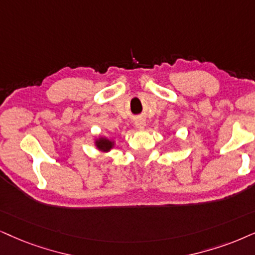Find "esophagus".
Wrapping results in <instances>:
<instances>
[{
	"instance_id": "obj_1",
	"label": "esophagus",
	"mask_w": 255,
	"mask_h": 255,
	"mask_svg": "<svg viewBox=\"0 0 255 255\" xmlns=\"http://www.w3.org/2000/svg\"><path fill=\"white\" fill-rule=\"evenodd\" d=\"M134 125L137 129H143V128L146 127V120L142 118H136L134 120Z\"/></svg>"
}]
</instances>
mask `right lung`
Returning <instances> with one entry per match:
<instances>
[{
  "label": "right lung",
  "mask_w": 255,
  "mask_h": 255,
  "mask_svg": "<svg viewBox=\"0 0 255 255\" xmlns=\"http://www.w3.org/2000/svg\"><path fill=\"white\" fill-rule=\"evenodd\" d=\"M95 146L98 147V149L102 151H108L111 150L113 147H114V141L109 140L107 137L100 136L99 138L95 140Z\"/></svg>",
  "instance_id": "obj_1"
}]
</instances>
